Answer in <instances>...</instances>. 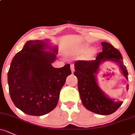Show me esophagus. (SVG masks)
I'll list each match as a JSON object with an SVG mask.
<instances>
[{
	"label": "esophagus",
	"instance_id": "esophagus-1",
	"mask_svg": "<svg viewBox=\"0 0 135 135\" xmlns=\"http://www.w3.org/2000/svg\"><path fill=\"white\" fill-rule=\"evenodd\" d=\"M71 71H72V73H74V66L73 64H71Z\"/></svg>",
	"mask_w": 135,
	"mask_h": 135
}]
</instances>
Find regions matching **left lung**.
Listing matches in <instances>:
<instances>
[{"instance_id": "obj_1", "label": "left lung", "mask_w": 135, "mask_h": 135, "mask_svg": "<svg viewBox=\"0 0 135 135\" xmlns=\"http://www.w3.org/2000/svg\"><path fill=\"white\" fill-rule=\"evenodd\" d=\"M101 45L102 52L97 55L95 59L77 61L74 63L76 71L74 74L78 78V90L84 107L94 113L108 115L115 112L122 104L123 101L108 98L99 88L96 78L99 66L106 61L115 62L127 80L128 71L118 50L108 42H103ZM128 86L127 85V89Z\"/></svg>"}]
</instances>
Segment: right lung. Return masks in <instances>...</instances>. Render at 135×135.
<instances>
[{"instance_id": "right-lung-1", "label": "right lung", "mask_w": 135, "mask_h": 135, "mask_svg": "<svg viewBox=\"0 0 135 135\" xmlns=\"http://www.w3.org/2000/svg\"><path fill=\"white\" fill-rule=\"evenodd\" d=\"M47 41H29L12 61L8 72L10 96L15 106L24 113L42 116L57 106L60 91L71 74L70 64L52 66L57 47ZM46 49L53 51H45Z\"/></svg>"}]
</instances>
